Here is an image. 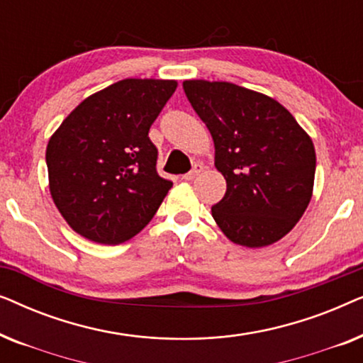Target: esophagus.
<instances>
[{
	"mask_svg": "<svg viewBox=\"0 0 363 363\" xmlns=\"http://www.w3.org/2000/svg\"><path fill=\"white\" fill-rule=\"evenodd\" d=\"M201 172H203V167L201 165H195V167H193L191 172H188V173H185V175H183V180H185V182L195 180V178L200 175Z\"/></svg>",
	"mask_w": 363,
	"mask_h": 363,
	"instance_id": "obj_1",
	"label": "esophagus"
}]
</instances>
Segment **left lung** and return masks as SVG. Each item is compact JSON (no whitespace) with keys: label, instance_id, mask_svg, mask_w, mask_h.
Here are the masks:
<instances>
[{"label":"left lung","instance_id":"obj_1","mask_svg":"<svg viewBox=\"0 0 363 363\" xmlns=\"http://www.w3.org/2000/svg\"><path fill=\"white\" fill-rule=\"evenodd\" d=\"M191 107L215 142L226 193L211 208L228 240L262 247L284 238L312 198L315 150L284 106L231 82H183Z\"/></svg>","mask_w":363,"mask_h":363}]
</instances>
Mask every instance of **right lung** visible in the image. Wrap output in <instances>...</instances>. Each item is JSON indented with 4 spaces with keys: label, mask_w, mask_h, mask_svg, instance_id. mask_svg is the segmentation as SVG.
I'll list each match as a JSON object with an SVG mask.
<instances>
[{
    "label": "right lung",
    "mask_w": 363,
    "mask_h": 363,
    "mask_svg": "<svg viewBox=\"0 0 363 363\" xmlns=\"http://www.w3.org/2000/svg\"><path fill=\"white\" fill-rule=\"evenodd\" d=\"M177 89L165 79H123L79 104L49 138V191L89 241L121 245L145 228L173 183L157 173L150 125Z\"/></svg>",
    "instance_id": "add662e5"
}]
</instances>
